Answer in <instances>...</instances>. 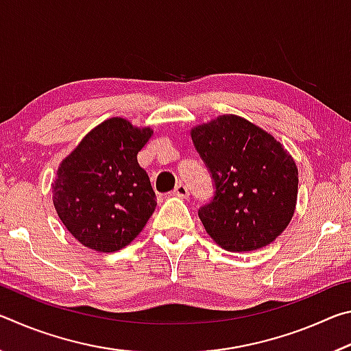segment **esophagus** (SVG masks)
<instances>
[{
  "label": "esophagus",
  "instance_id": "34e87169",
  "mask_svg": "<svg viewBox=\"0 0 351 351\" xmlns=\"http://www.w3.org/2000/svg\"><path fill=\"white\" fill-rule=\"evenodd\" d=\"M173 193L176 195V197H180V198H189V195H190L189 187L186 186V184H181V182L175 187Z\"/></svg>",
  "mask_w": 351,
  "mask_h": 351
}]
</instances>
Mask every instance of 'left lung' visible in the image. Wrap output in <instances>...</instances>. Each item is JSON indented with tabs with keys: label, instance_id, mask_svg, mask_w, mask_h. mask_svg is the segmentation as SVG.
<instances>
[{
	"label": "left lung",
	"instance_id": "left-lung-1",
	"mask_svg": "<svg viewBox=\"0 0 351 351\" xmlns=\"http://www.w3.org/2000/svg\"><path fill=\"white\" fill-rule=\"evenodd\" d=\"M215 182L198 215L210 239L230 252L268 246L294 215L299 171L287 148L247 119L221 114L190 130Z\"/></svg>",
	"mask_w": 351,
	"mask_h": 351
}]
</instances>
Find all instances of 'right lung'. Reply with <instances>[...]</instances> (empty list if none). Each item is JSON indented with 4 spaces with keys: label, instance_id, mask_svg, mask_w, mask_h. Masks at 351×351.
Segmentation results:
<instances>
[{
    "label": "right lung",
    "instance_id": "1",
    "mask_svg": "<svg viewBox=\"0 0 351 351\" xmlns=\"http://www.w3.org/2000/svg\"><path fill=\"white\" fill-rule=\"evenodd\" d=\"M153 136L123 117L94 127L58 165L52 203L64 228L83 246L114 252L128 246L156 207L138 153Z\"/></svg>",
    "mask_w": 351,
    "mask_h": 351
}]
</instances>
